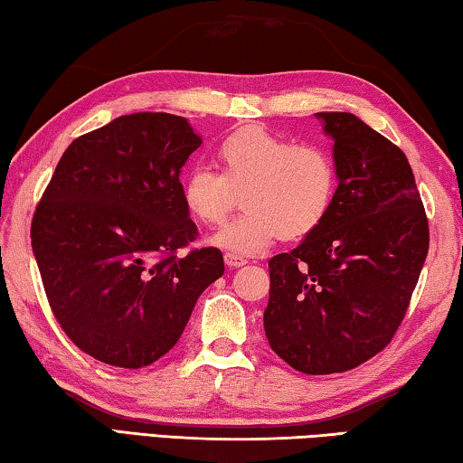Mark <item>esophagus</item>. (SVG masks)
I'll list each match as a JSON object with an SVG mask.
<instances>
[{"instance_id":"esophagus-1","label":"esophagus","mask_w":463,"mask_h":463,"mask_svg":"<svg viewBox=\"0 0 463 463\" xmlns=\"http://www.w3.org/2000/svg\"><path fill=\"white\" fill-rule=\"evenodd\" d=\"M224 263H226V267H231V269H239L242 265H247V259H242L239 255H232V253H226Z\"/></svg>"}]
</instances>
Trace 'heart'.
I'll return each instance as SVG.
<instances>
[{"label": "heart", "instance_id": "obj_1", "mask_svg": "<svg viewBox=\"0 0 463 463\" xmlns=\"http://www.w3.org/2000/svg\"><path fill=\"white\" fill-rule=\"evenodd\" d=\"M218 162L221 172L206 164L192 165L180 186L186 213L206 226L222 222L241 192L245 210L210 237L218 249L257 255L277 237H306L330 214L338 170L322 146L247 128L222 141Z\"/></svg>", "mask_w": 463, "mask_h": 463}]
</instances>
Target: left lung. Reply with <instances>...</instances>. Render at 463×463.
Segmentation results:
<instances>
[{
    "label": "left lung",
    "mask_w": 463,
    "mask_h": 463,
    "mask_svg": "<svg viewBox=\"0 0 463 463\" xmlns=\"http://www.w3.org/2000/svg\"><path fill=\"white\" fill-rule=\"evenodd\" d=\"M334 141L330 214L269 260V346L306 374L350 371L381 352L405 317L430 224L407 156L352 113H316Z\"/></svg>",
    "instance_id": "1"
}]
</instances>
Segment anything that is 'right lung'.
I'll use <instances>...</instances> for the list:
<instances>
[{"label": "right lung", "mask_w": 463, "mask_h": 463, "mask_svg": "<svg viewBox=\"0 0 463 463\" xmlns=\"http://www.w3.org/2000/svg\"><path fill=\"white\" fill-rule=\"evenodd\" d=\"M203 144L170 113L117 117L74 139L33 213L32 250L66 335L100 363L144 368L170 352L224 273L196 239L180 174Z\"/></svg>", "instance_id": "add662e5"}]
</instances>
